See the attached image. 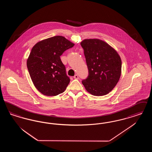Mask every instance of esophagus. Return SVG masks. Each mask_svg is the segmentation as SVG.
I'll list each match as a JSON object with an SVG mask.
<instances>
[{"label": "esophagus", "instance_id": "obj_1", "mask_svg": "<svg viewBox=\"0 0 152 152\" xmlns=\"http://www.w3.org/2000/svg\"><path fill=\"white\" fill-rule=\"evenodd\" d=\"M73 78H74L75 79H79V76H78L77 75H75L73 76Z\"/></svg>", "mask_w": 152, "mask_h": 152}]
</instances>
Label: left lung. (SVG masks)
<instances>
[{
  "label": "left lung",
  "instance_id": "obj_1",
  "mask_svg": "<svg viewBox=\"0 0 152 152\" xmlns=\"http://www.w3.org/2000/svg\"><path fill=\"white\" fill-rule=\"evenodd\" d=\"M80 44L84 50L89 75L82 83L94 96L109 94L115 87L121 74V59L118 52L99 39H86Z\"/></svg>",
  "mask_w": 152,
  "mask_h": 152
}]
</instances>
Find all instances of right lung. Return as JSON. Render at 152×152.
Instances as JSON below:
<instances>
[{"label":"right lung","instance_id":"1","mask_svg":"<svg viewBox=\"0 0 152 152\" xmlns=\"http://www.w3.org/2000/svg\"><path fill=\"white\" fill-rule=\"evenodd\" d=\"M75 44L64 36L42 40L32 47L27 60L31 79L42 94L55 96L64 92L70 79L60 56Z\"/></svg>","mask_w":152,"mask_h":152}]
</instances>
